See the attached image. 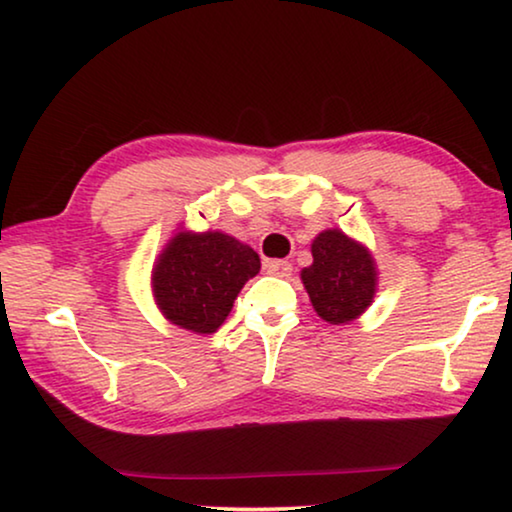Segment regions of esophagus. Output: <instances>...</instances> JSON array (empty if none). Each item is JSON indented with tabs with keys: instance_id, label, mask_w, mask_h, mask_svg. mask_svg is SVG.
Returning <instances> with one entry per match:
<instances>
[{
	"instance_id": "34e87169",
	"label": "esophagus",
	"mask_w": 512,
	"mask_h": 512,
	"mask_svg": "<svg viewBox=\"0 0 512 512\" xmlns=\"http://www.w3.org/2000/svg\"><path fill=\"white\" fill-rule=\"evenodd\" d=\"M266 273H271V276H278V278H289L292 276V264L285 262V259H269V262L264 264Z\"/></svg>"
}]
</instances>
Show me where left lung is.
Listing matches in <instances>:
<instances>
[{
  "label": "left lung",
  "mask_w": 512,
  "mask_h": 512,
  "mask_svg": "<svg viewBox=\"0 0 512 512\" xmlns=\"http://www.w3.org/2000/svg\"><path fill=\"white\" fill-rule=\"evenodd\" d=\"M301 280L317 315L345 324L372 303L377 273L368 250L338 230H326L312 241V264Z\"/></svg>",
  "instance_id": "1"
}]
</instances>
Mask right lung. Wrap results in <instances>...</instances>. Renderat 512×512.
I'll return each mask as SVG.
<instances>
[{"label":"right lung","mask_w":512,"mask_h":512,"mask_svg":"<svg viewBox=\"0 0 512 512\" xmlns=\"http://www.w3.org/2000/svg\"><path fill=\"white\" fill-rule=\"evenodd\" d=\"M259 273V255L220 232H181L154 269V294L181 329L213 333L230 315L236 294Z\"/></svg>","instance_id":"obj_1"}]
</instances>
